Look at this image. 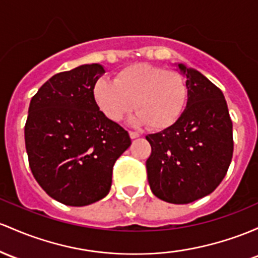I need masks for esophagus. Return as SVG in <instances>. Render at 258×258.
<instances>
[{"mask_svg": "<svg viewBox=\"0 0 258 258\" xmlns=\"http://www.w3.org/2000/svg\"><path fill=\"white\" fill-rule=\"evenodd\" d=\"M130 137H131L132 140H134V138L140 137V134H138V132H136V131H130Z\"/></svg>", "mask_w": 258, "mask_h": 258, "instance_id": "esophagus-1", "label": "esophagus"}]
</instances>
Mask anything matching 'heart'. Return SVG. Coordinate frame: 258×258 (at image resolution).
Instances as JSON below:
<instances>
[{
  "instance_id": "1",
  "label": "heart",
  "mask_w": 258,
  "mask_h": 258,
  "mask_svg": "<svg viewBox=\"0 0 258 258\" xmlns=\"http://www.w3.org/2000/svg\"><path fill=\"white\" fill-rule=\"evenodd\" d=\"M93 97L100 111L111 121H121L135 107L132 122L163 130L183 111L187 89L177 72L148 63H134L118 71L114 81L99 79Z\"/></svg>"
}]
</instances>
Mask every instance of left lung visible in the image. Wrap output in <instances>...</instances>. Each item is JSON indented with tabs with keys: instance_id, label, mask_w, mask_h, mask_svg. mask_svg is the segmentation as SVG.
<instances>
[{
	"instance_id": "left-lung-1",
	"label": "left lung",
	"mask_w": 258,
	"mask_h": 258,
	"mask_svg": "<svg viewBox=\"0 0 258 258\" xmlns=\"http://www.w3.org/2000/svg\"><path fill=\"white\" fill-rule=\"evenodd\" d=\"M187 104L174 124L146 136L148 182L154 196L186 205L207 196L224 179L233 158V122L222 90L198 71L179 63Z\"/></svg>"
}]
</instances>
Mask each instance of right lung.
<instances>
[{
	"label": "right lung",
	"instance_id": "obj_1",
	"mask_svg": "<svg viewBox=\"0 0 258 258\" xmlns=\"http://www.w3.org/2000/svg\"><path fill=\"white\" fill-rule=\"evenodd\" d=\"M104 73L99 63L57 73L30 100L24 127L30 170L50 197L66 206L105 197L115 161L131 146L128 132L109 120L93 97Z\"/></svg>",
	"mask_w": 258,
	"mask_h": 258
}]
</instances>
